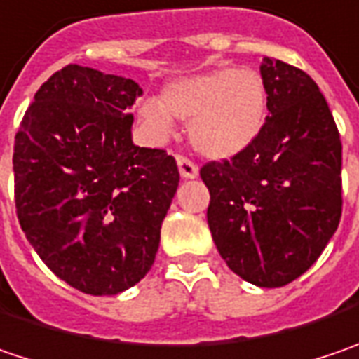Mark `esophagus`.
Segmentation results:
<instances>
[{"label": "esophagus", "mask_w": 359, "mask_h": 359, "mask_svg": "<svg viewBox=\"0 0 359 359\" xmlns=\"http://www.w3.org/2000/svg\"><path fill=\"white\" fill-rule=\"evenodd\" d=\"M175 159H177V168H180V173H182L184 180H194V177L198 175V165H196L189 157H186V155H177Z\"/></svg>", "instance_id": "esophagus-1"}]
</instances>
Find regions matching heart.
Segmentation results:
<instances>
[{
  "label": "heart",
  "mask_w": 359,
  "mask_h": 359,
  "mask_svg": "<svg viewBox=\"0 0 359 359\" xmlns=\"http://www.w3.org/2000/svg\"><path fill=\"white\" fill-rule=\"evenodd\" d=\"M266 109V86L259 72L220 66L170 82L161 100H141L139 115L157 135H170L171 117L189 121L191 145L206 157L224 159L259 137Z\"/></svg>",
  "instance_id": "heart-1"
}]
</instances>
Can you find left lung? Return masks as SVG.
I'll return each instance as SVG.
<instances>
[{
	"mask_svg": "<svg viewBox=\"0 0 359 359\" xmlns=\"http://www.w3.org/2000/svg\"><path fill=\"white\" fill-rule=\"evenodd\" d=\"M269 117L241 153L208 161V226L226 264L257 287L301 277L341 218V139L315 81L264 58Z\"/></svg>",
	"mask_w": 359,
	"mask_h": 359,
	"instance_id": "1",
	"label": "left lung"
}]
</instances>
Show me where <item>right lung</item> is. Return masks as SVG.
I'll list each match as a JSON object with an SVG mask.
<instances>
[{
	"label": "right lung",
	"instance_id": "add662e5",
	"mask_svg": "<svg viewBox=\"0 0 359 359\" xmlns=\"http://www.w3.org/2000/svg\"><path fill=\"white\" fill-rule=\"evenodd\" d=\"M131 79L68 64L36 93L13 143L15 214L48 269L117 295L151 269L180 184L175 159L131 141Z\"/></svg>",
	"mask_w": 359,
	"mask_h": 359
}]
</instances>
